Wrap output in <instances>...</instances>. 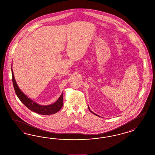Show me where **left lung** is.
<instances>
[{
	"label": "left lung",
	"mask_w": 155,
	"mask_h": 155,
	"mask_svg": "<svg viewBox=\"0 0 155 155\" xmlns=\"http://www.w3.org/2000/svg\"><path fill=\"white\" fill-rule=\"evenodd\" d=\"M88 108H89V110L90 111V112H91V113H93V114H94V115H97V116H98V115H97V114H95V113H93V112H92V111H91V110H90L89 107V106H88Z\"/></svg>",
	"instance_id": "1"
}]
</instances>
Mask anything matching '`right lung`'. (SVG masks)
<instances>
[{"label":"right lung","mask_w":155,"mask_h":155,"mask_svg":"<svg viewBox=\"0 0 155 155\" xmlns=\"http://www.w3.org/2000/svg\"><path fill=\"white\" fill-rule=\"evenodd\" d=\"M11 71H12V82L14 87L15 91L18 97L20 100V101L23 103L27 108L35 113H38L41 115H45L55 114L60 110L64 103L62 94H61V96L59 97V98L58 99V100L55 103H53L50 105H48V106L40 105L38 103L33 102L32 100L28 98L20 90L16 82L12 67H11Z\"/></svg>","instance_id":"right-lung-1"}]
</instances>
